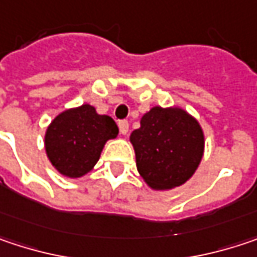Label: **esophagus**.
Here are the masks:
<instances>
[{
  "instance_id": "34e87169",
  "label": "esophagus",
  "mask_w": 257,
  "mask_h": 257,
  "mask_svg": "<svg viewBox=\"0 0 257 257\" xmlns=\"http://www.w3.org/2000/svg\"><path fill=\"white\" fill-rule=\"evenodd\" d=\"M119 131H120L122 135H126V134H128L129 123L126 120H120V122H119Z\"/></svg>"
}]
</instances>
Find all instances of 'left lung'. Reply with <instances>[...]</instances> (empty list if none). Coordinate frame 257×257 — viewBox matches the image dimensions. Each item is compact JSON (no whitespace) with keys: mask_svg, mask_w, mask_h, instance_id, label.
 Here are the masks:
<instances>
[{"mask_svg":"<svg viewBox=\"0 0 257 257\" xmlns=\"http://www.w3.org/2000/svg\"><path fill=\"white\" fill-rule=\"evenodd\" d=\"M129 141L137 169L154 191L184 185L196 174L204 154V132L198 120L178 105H154L132 131Z\"/></svg>","mask_w":257,"mask_h":257,"instance_id":"left-lung-1","label":"left lung"}]
</instances>
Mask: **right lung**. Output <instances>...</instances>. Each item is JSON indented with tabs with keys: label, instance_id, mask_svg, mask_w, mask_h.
Instances as JSON below:
<instances>
[{
	"label": "right lung",
	"instance_id": "1",
	"mask_svg": "<svg viewBox=\"0 0 257 257\" xmlns=\"http://www.w3.org/2000/svg\"><path fill=\"white\" fill-rule=\"evenodd\" d=\"M119 134L116 122L97 113L95 107L82 104L59 113L44 135L45 153L60 175L82 178L94 169L105 143Z\"/></svg>",
	"mask_w": 257,
	"mask_h": 257
}]
</instances>
